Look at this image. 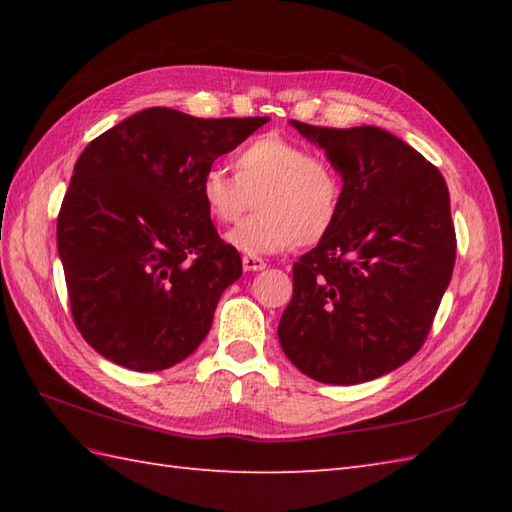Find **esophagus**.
<instances>
[{"label": "esophagus", "mask_w": 512, "mask_h": 512, "mask_svg": "<svg viewBox=\"0 0 512 512\" xmlns=\"http://www.w3.org/2000/svg\"><path fill=\"white\" fill-rule=\"evenodd\" d=\"M242 266L244 270H248V273H257V270H264L266 268V262L262 257L257 255H244L242 257Z\"/></svg>", "instance_id": "obj_1"}]
</instances>
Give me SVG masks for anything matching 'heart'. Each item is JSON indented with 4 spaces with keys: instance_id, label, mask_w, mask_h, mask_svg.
Listing matches in <instances>:
<instances>
[{
    "instance_id": "b5f03b06",
    "label": "heart",
    "mask_w": 512,
    "mask_h": 512,
    "mask_svg": "<svg viewBox=\"0 0 512 512\" xmlns=\"http://www.w3.org/2000/svg\"><path fill=\"white\" fill-rule=\"evenodd\" d=\"M200 200L215 222H235L253 200L257 213L226 233L228 246L246 255L314 246L330 235L343 209V178L330 160L281 134H262L237 151L235 173L209 167Z\"/></svg>"
}]
</instances>
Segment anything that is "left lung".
I'll list each match as a JSON object with an SVG mask.
<instances>
[{"label":"left lung","instance_id":"left-lung-1","mask_svg":"<svg viewBox=\"0 0 512 512\" xmlns=\"http://www.w3.org/2000/svg\"><path fill=\"white\" fill-rule=\"evenodd\" d=\"M290 123L325 149L345 195L330 235L292 266L281 350L319 383H367L420 350L451 281L447 182L380 127Z\"/></svg>","mask_w":512,"mask_h":512}]
</instances>
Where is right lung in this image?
I'll list each match as a JSON object with an SVG mask.
<instances>
[{"label":"right lung","instance_id":"obj_1","mask_svg":"<svg viewBox=\"0 0 512 512\" xmlns=\"http://www.w3.org/2000/svg\"><path fill=\"white\" fill-rule=\"evenodd\" d=\"M268 121L149 107L83 149L57 248L76 330L107 361L158 372L209 334L242 259L217 235L200 178Z\"/></svg>","mask_w":512,"mask_h":512}]
</instances>
